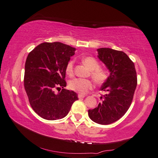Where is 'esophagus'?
<instances>
[{"label": "esophagus", "mask_w": 158, "mask_h": 158, "mask_svg": "<svg viewBox=\"0 0 158 158\" xmlns=\"http://www.w3.org/2000/svg\"><path fill=\"white\" fill-rule=\"evenodd\" d=\"M85 97V95H83V94H78V98H83Z\"/></svg>", "instance_id": "1"}]
</instances>
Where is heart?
<instances>
[{"instance_id": "b5f03b06", "label": "heart", "mask_w": 158, "mask_h": 158, "mask_svg": "<svg viewBox=\"0 0 158 158\" xmlns=\"http://www.w3.org/2000/svg\"><path fill=\"white\" fill-rule=\"evenodd\" d=\"M81 61L90 70L91 75L97 83L102 84L106 81L109 77L108 73L105 70L100 69V64L94 58L85 56L83 57ZM65 70L69 76H73L74 73V62L73 60H70L67 63ZM93 86V82L91 80L85 79H75L71 80L69 83L70 89L80 94H85L89 89H92Z\"/></svg>"}]
</instances>
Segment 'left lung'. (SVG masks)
<instances>
[{"label": "left lung", "instance_id": "8db88e82", "mask_svg": "<svg viewBox=\"0 0 158 158\" xmlns=\"http://www.w3.org/2000/svg\"><path fill=\"white\" fill-rule=\"evenodd\" d=\"M98 58L109 70V76L100 89L106 94L102 102L88 110L93 122L108 125L119 119L128 110L137 85L135 64L126 53L110 48L97 49Z\"/></svg>", "mask_w": 158, "mask_h": 158}]
</instances>
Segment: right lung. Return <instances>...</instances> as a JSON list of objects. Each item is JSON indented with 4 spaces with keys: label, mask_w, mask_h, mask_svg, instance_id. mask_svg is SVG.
<instances>
[{
    "label": "right lung",
    "mask_w": 158,
    "mask_h": 158,
    "mask_svg": "<svg viewBox=\"0 0 158 158\" xmlns=\"http://www.w3.org/2000/svg\"><path fill=\"white\" fill-rule=\"evenodd\" d=\"M75 50L60 42L43 43L28 55L24 88L32 108L43 119L57 120L66 117L79 99L77 93L64 89L66 66ZM56 89L61 91L56 93Z\"/></svg>",
    "instance_id": "1"
}]
</instances>
